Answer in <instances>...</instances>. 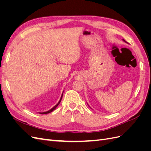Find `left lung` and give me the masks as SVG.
I'll return each mask as SVG.
<instances>
[{
  "mask_svg": "<svg viewBox=\"0 0 151 151\" xmlns=\"http://www.w3.org/2000/svg\"><path fill=\"white\" fill-rule=\"evenodd\" d=\"M123 42H124L127 43V42H126V41H125L124 39H123ZM88 106H89V104H88ZM89 107H90V106H89ZM90 108H91V107H90Z\"/></svg>",
  "mask_w": 151,
  "mask_h": 151,
  "instance_id": "obj_1",
  "label": "left lung"
}]
</instances>
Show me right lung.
<instances>
[{"label":"right lung","instance_id":"1","mask_svg":"<svg viewBox=\"0 0 151 151\" xmlns=\"http://www.w3.org/2000/svg\"><path fill=\"white\" fill-rule=\"evenodd\" d=\"M63 93H62V96H61V98H60V100H59V101L58 102V103L56 104V105H55V106L52 108H51L50 109H49L48 111H44V112H39V113L40 114H47V113H51L52 111H53L55 109L57 106H58V105L60 104V101H61V100H62V96H63Z\"/></svg>","mask_w":151,"mask_h":151}]
</instances>
